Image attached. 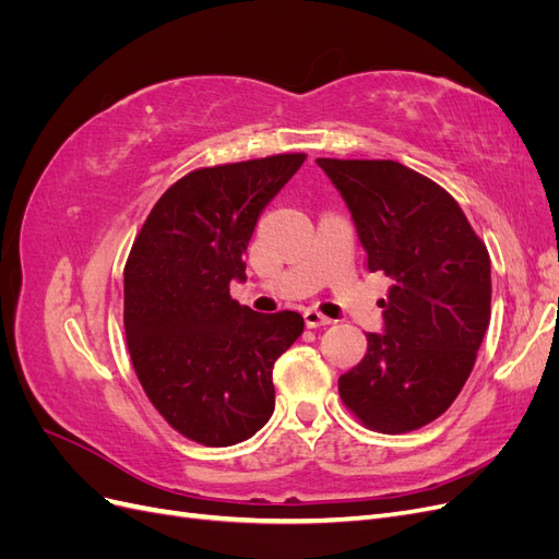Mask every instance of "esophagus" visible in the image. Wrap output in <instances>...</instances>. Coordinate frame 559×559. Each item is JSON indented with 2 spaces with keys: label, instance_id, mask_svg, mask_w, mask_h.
Listing matches in <instances>:
<instances>
[{
  "label": "esophagus",
  "instance_id": "34e87169",
  "mask_svg": "<svg viewBox=\"0 0 559 559\" xmlns=\"http://www.w3.org/2000/svg\"><path fill=\"white\" fill-rule=\"evenodd\" d=\"M302 319H306L308 329H319V326H329L331 324V319L324 317L321 312H317V310H306V312H302Z\"/></svg>",
  "mask_w": 559,
  "mask_h": 559
}]
</instances>
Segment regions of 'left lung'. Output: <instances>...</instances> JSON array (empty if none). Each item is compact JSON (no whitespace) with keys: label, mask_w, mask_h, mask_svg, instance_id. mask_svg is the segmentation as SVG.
I'll return each mask as SVG.
<instances>
[{"label":"left lung","mask_w":559,"mask_h":559,"mask_svg":"<svg viewBox=\"0 0 559 559\" xmlns=\"http://www.w3.org/2000/svg\"><path fill=\"white\" fill-rule=\"evenodd\" d=\"M345 200L370 273L392 280L382 333L337 380L368 429L403 433L443 415L489 326V253L456 200L394 160L317 158Z\"/></svg>","instance_id":"8db88e82"}]
</instances>
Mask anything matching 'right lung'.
I'll list each match as a JSON object with an SVG mask.
<instances>
[{
  "instance_id": "right-lung-1",
  "label": "right lung",
  "mask_w": 559,
  "mask_h": 559,
  "mask_svg": "<svg viewBox=\"0 0 559 559\" xmlns=\"http://www.w3.org/2000/svg\"><path fill=\"white\" fill-rule=\"evenodd\" d=\"M306 154L202 167L167 189L146 216L123 273V326L148 401L186 438L247 441L275 411L273 366L302 317L253 312L230 298L245 282L259 216Z\"/></svg>"
}]
</instances>
